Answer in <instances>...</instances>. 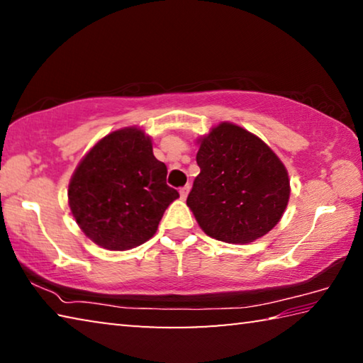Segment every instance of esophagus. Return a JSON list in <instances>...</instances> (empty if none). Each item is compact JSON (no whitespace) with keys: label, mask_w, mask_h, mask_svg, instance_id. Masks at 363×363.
<instances>
[{"label":"esophagus","mask_w":363,"mask_h":363,"mask_svg":"<svg viewBox=\"0 0 363 363\" xmlns=\"http://www.w3.org/2000/svg\"><path fill=\"white\" fill-rule=\"evenodd\" d=\"M189 192H190V186H189V184H187V186L181 187V189H179V195H181V199L186 200V199H187V195H189Z\"/></svg>","instance_id":"1"}]
</instances>
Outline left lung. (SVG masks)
Instances as JSON below:
<instances>
[{
	"mask_svg": "<svg viewBox=\"0 0 363 363\" xmlns=\"http://www.w3.org/2000/svg\"><path fill=\"white\" fill-rule=\"evenodd\" d=\"M200 174L187 206L206 235L251 243L272 230L290 200L288 171L256 134L220 121L196 139Z\"/></svg>",
	"mask_w": 363,
	"mask_h": 363,
	"instance_id": "obj_1",
	"label": "left lung"
}]
</instances>
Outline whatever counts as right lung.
Wrapping results in <instances>:
<instances>
[{
	"label": "right lung",
	"instance_id": "add662e5",
	"mask_svg": "<svg viewBox=\"0 0 363 363\" xmlns=\"http://www.w3.org/2000/svg\"><path fill=\"white\" fill-rule=\"evenodd\" d=\"M167 164L138 126L112 131L91 147L69 182V206L79 229L110 251L136 248L155 235L163 213L179 199Z\"/></svg>",
	"mask_w": 363,
	"mask_h": 363
}]
</instances>
